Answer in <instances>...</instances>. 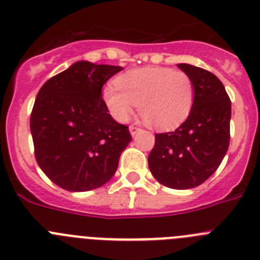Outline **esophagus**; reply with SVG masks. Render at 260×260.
<instances>
[{
  "label": "esophagus",
  "instance_id": "1",
  "mask_svg": "<svg viewBox=\"0 0 260 260\" xmlns=\"http://www.w3.org/2000/svg\"><path fill=\"white\" fill-rule=\"evenodd\" d=\"M140 131H141V128H138L137 125H129V132H131V135L132 136H135L136 133H138L140 132Z\"/></svg>",
  "mask_w": 260,
  "mask_h": 260
}]
</instances>
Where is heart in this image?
I'll return each instance as SVG.
<instances>
[{"instance_id": "b5f03b06", "label": "heart", "mask_w": 260, "mask_h": 260, "mask_svg": "<svg viewBox=\"0 0 260 260\" xmlns=\"http://www.w3.org/2000/svg\"><path fill=\"white\" fill-rule=\"evenodd\" d=\"M103 89V100L118 122L125 123L135 105L145 122L156 129L178 127L190 115L195 84L183 70L145 67L128 70Z\"/></svg>"}]
</instances>
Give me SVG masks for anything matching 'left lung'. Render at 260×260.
Masks as SVG:
<instances>
[{"mask_svg": "<svg viewBox=\"0 0 260 260\" xmlns=\"http://www.w3.org/2000/svg\"><path fill=\"white\" fill-rule=\"evenodd\" d=\"M178 68L192 78L195 101L176 131L155 135L149 168L161 185L186 190L207 181L222 163L230 145L231 100L213 73L190 64Z\"/></svg>", "mask_w": 260, "mask_h": 260, "instance_id": "8db88e82", "label": "left lung"}]
</instances>
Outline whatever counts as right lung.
<instances>
[{
	"mask_svg": "<svg viewBox=\"0 0 260 260\" xmlns=\"http://www.w3.org/2000/svg\"><path fill=\"white\" fill-rule=\"evenodd\" d=\"M122 69L78 61L41 87L30 114L35 155L59 187L94 190L115 173L132 136L111 118L101 89Z\"/></svg>",
	"mask_w": 260,
	"mask_h": 260,
	"instance_id": "right-lung-1",
	"label": "right lung"
}]
</instances>
